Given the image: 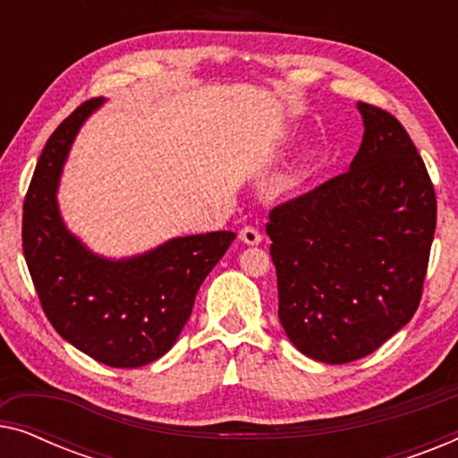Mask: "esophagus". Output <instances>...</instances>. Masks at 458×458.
Returning <instances> with one entry per match:
<instances>
[{
    "instance_id": "obj_1",
    "label": "esophagus",
    "mask_w": 458,
    "mask_h": 458,
    "mask_svg": "<svg viewBox=\"0 0 458 458\" xmlns=\"http://www.w3.org/2000/svg\"><path fill=\"white\" fill-rule=\"evenodd\" d=\"M240 240H242L243 243H248V246H259V243L262 242V235H260L259 229H254V227H243V229L240 231Z\"/></svg>"
}]
</instances>
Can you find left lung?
<instances>
[{"instance_id":"left-lung-1","label":"left lung","mask_w":458,"mask_h":458,"mask_svg":"<svg viewBox=\"0 0 458 458\" xmlns=\"http://www.w3.org/2000/svg\"><path fill=\"white\" fill-rule=\"evenodd\" d=\"M362 143L348 173L268 218L279 321L327 365L371 354L415 315L436 231V193L403 124L356 104Z\"/></svg>"}]
</instances>
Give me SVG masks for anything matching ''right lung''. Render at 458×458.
Returning <instances> with one entry per match:
<instances>
[{
	"instance_id": "right-lung-1",
	"label": "right lung",
	"mask_w": 458,
	"mask_h": 458,
	"mask_svg": "<svg viewBox=\"0 0 458 458\" xmlns=\"http://www.w3.org/2000/svg\"><path fill=\"white\" fill-rule=\"evenodd\" d=\"M104 102L96 98L81 104L43 148L24 198L22 250L54 329L98 362L135 369L174 346L199 285L235 233L173 237L127 259L87 248L60 215L58 187L74 137Z\"/></svg>"
}]
</instances>
